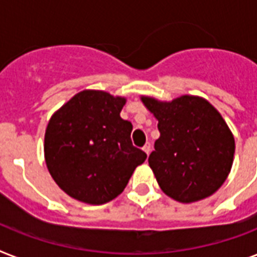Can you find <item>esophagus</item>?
Returning <instances> with one entry per match:
<instances>
[{
    "mask_svg": "<svg viewBox=\"0 0 257 257\" xmlns=\"http://www.w3.org/2000/svg\"><path fill=\"white\" fill-rule=\"evenodd\" d=\"M143 149H144V152L147 153V155H149V153H151V149H152V145H151V143H147Z\"/></svg>",
    "mask_w": 257,
    "mask_h": 257,
    "instance_id": "1",
    "label": "esophagus"
}]
</instances>
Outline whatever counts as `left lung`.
Segmentation results:
<instances>
[{"label":"left lung","mask_w":257,"mask_h":257,"mask_svg":"<svg viewBox=\"0 0 257 257\" xmlns=\"http://www.w3.org/2000/svg\"><path fill=\"white\" fill-rule=\"evenodd\" d=\"M155 114L160 137L148 163L164 193L193 203L215 193L227 179L235 139L220 113L201 97L183 96L172 102L143 97Z\"/></svg>","instance_id":"left-lung-1"}]
</instances>
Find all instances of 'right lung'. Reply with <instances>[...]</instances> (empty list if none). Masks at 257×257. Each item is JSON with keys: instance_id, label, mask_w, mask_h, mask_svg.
Here are the masks:
<instances>
[{"instance_id": "obj_1", "label": "right lung", "mask_w": 257, "mask_h": 257, "mask_svg": "<svg viewBox=\"0 0 257 257\" xmlns=\"http://www.w3.org/2000/svg\"><path fill=\"white\" fill-rule=\"evenodd\" d=\"M125 98L84 90L50 118L45 161L57 185L73 199L100 205L126 187L147 153L133 147V125L120 112Z\"/></svg>"}]
</instances>
